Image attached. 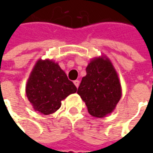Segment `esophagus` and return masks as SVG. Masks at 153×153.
I'll return each instance as SVG.
<instances>
[{
  "label": "esophagus",
  "instance_id": "obj_1",
  "mask_svg": "<svg viewBox=\"0 0 153 153\" xmlns=\"http://www.w3.org/2000/svg\"><path fill=\"white\" fill-rule=\"evenodd\" d=\"M74 84H75V86H76V88H78V87H79L80 82L78 80H76V81H74Z\"/></svg>",
  "mask_w": 153,
  "mask_h": 153
}]
</instances>
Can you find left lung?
<instances>
[{"instance_id":"1","label":"left lung","mask_w":153,"mask_h":153,"mask_svg":"<svg viewBox=\"0 0 153 153\" xmlns=\"http://www.w3.org/2000/svg\"><path fill=\"white\" fill-rule=\"evenodd\" d=\"M77 94L85 102L88 113L102 118L111 114L122 97L118 74L106 55L94 57L86 68Z\"/></svg>"}]
</instances>
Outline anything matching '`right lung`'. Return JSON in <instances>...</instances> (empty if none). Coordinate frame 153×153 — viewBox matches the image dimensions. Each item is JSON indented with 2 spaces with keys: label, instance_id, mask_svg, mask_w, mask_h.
<instances>
[{
  "label": "right lung",
  "instance_id": "right-lung-1",
  "mask_svg": "<svg viewBox=\"0 0 153 153\" xmlns=\"http://www.w3.org/2000/svg\"><path fill=\"white\" fill-rule=\"evenodd\" d=\"M76 92L74 83L53 59H39L29 76L25 94L33 109L43 115L54 113L61 101Z\"/></svg>",
  "mask_w": 153,
  "mask_h": 153
}]
</instances>
